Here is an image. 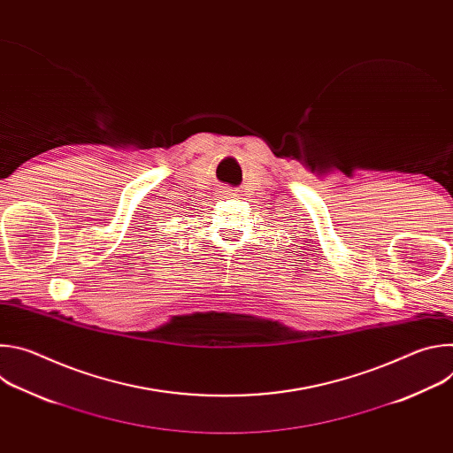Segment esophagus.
<instances>
[{
	"label": "esophagus",
	"mask_w": 453,
	"mask_h": 453,
	"mask_svg": "<svg viewBox=\"0 0 453 453\" xmlns=\"http://www.w3.org/2000/svg\"><path fill=\"white\" fill-rule=\"evenodd\" d=\"M224 196L226 197H236L238 196V189H229L227 188V189H224Z\"/></svg>",
	"instance_id": "1"
}]
</instances>
